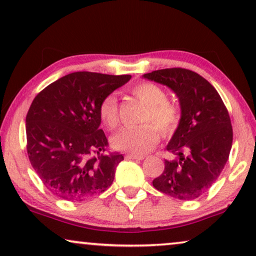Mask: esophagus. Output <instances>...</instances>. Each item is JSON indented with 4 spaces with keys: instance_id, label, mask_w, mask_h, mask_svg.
<instances>
[{
    "instance_id": "34e87169",
    "label": "esophagus",
    "mask_w": 256,
    "mask_h": 256,
    "mask_svg": "<svg viewBox=\"0 0 256 256\" xmlns=\"http://www.w3.org/2000/svg\"><path fill=\"white\" fill-rule=\"evenodd\" d=\"M126 158L127 160H142L144 158V156L143 155H134V154H127L126 155Z\"/></svg>"
}]
</instances>
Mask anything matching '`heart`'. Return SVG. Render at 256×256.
<instances>
[{
  "label": "heart",
  "instance_id": "obj_1",
  "mask_svg": "<svg viewBox=\"0 0 256 256\" xmlns=\"http://www.w3.org/2000/svg\"><path fill=\"white\" fill-rule=\"evenodd\" d=\"M132 94L146 106L141 121L146 124L138 127L126 128L112 138V146L116 150L142 155L152 150L158 142L160 134L168 138L177 130L180 124L182 113L177 104L166 100V92L154 82H143L132 87ZM102 124L113 130L118 128V100L113 94L106 96L99 108Z\"/></svg>",
  "mask_w": 256,
  "mask_h": 256
}]
</instances>
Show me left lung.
<instances>
[{
    "mask_svg": "<svg viewBox=\"0 0 256 256\" xmlns=\"http://www.w3.org/2000/svg\"><path fill=\"white\" fill-rule=\"evenodd\" d=\"M143 78L172 90L182 110L180 124L166 146L177 158L164 160V171L152 180L154 188L180 200L200 197L228 160L233 142L228 110L214 87L190 70H157Z\"/></svg>",
    "mask_w": 256,
    "mask_h": 256,
    "instance_id": "obj_1",
    "label": "left lung"
}]
</instances>
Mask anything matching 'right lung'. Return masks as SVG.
I'll use <instances>...</instances> for the list:
<instances>
[{
	"mask_svg": "<svg viewBox=\"0 0 256 256\" xmlns=\"http://www.w3.org/2000/svg\"><path fill=\"white\" fill-rule=\"evenodd\" d=\"M130 78L73 72L34 99L26 118L28 156L43 184L59 198L82 202L113 183L124 156L104 154L108 141L100 129L99 108Z\"/></svg>",
	"mask_w": 256,
	"mask_h": 256,
	"instance_id": "add662e5",
	"label": "right lung"
}]
</instances>
